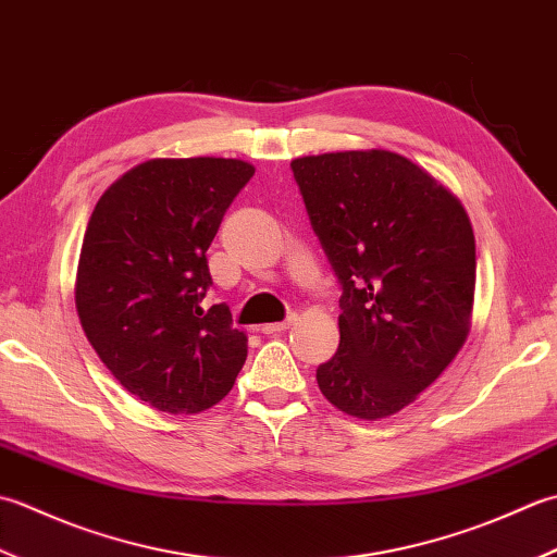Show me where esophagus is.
Wrapping results in <instances>:
<instances>
[{"label":"esophagus","instance_id":"esophagus-1","mask_svg":"<svg viewBox=\"0 0 557 557\" xmlns=\"http://www.w3.org/2000/svg\"><path fill=\"white\" fill-rule=\"evenodd\" d=\"M295 322V314H288L283 322H271V324H262V334H278L286 332V329Z\"/></svg>","mask_w":557,"mask_h":557}]
</instances>
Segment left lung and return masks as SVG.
Returning a JSON list of instances; mask_svg holds the SVG:
<instances>
[{
    "instance_id": "obj_1",
    "label": "left lung",
    "mask_w": 557,
    "mask_h": 557,
    "mask_svg": "<svg viewBox=\"0 0 557 557\" xmlns=\"http://www.w3.org/2000/svg\"><path fill=\"white\" fill-rule=\"evenodd\" d=\"M290 170L342 286V342L317 368V384L348 416L387 418L467 342L475 288L469 215L433 175L392 151L305 156Z\"/></svg>"
}]
</instances>
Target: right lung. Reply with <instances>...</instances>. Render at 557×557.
Segmentation results:
<instances>
[{"label": "right lung", "mask_w": 557, "mask_h": 557, "mask_svg": "<svg viewBox=\"0 0 557 557\" xmlns=\"http://www.w3.org/2000/svg\"><path fill=\"white\" fill-rule=\"evenodd\" d=\"M255 168L235 158H156L98 199L84 235L76 310L90 346L129 394L199 413L233 389L247 336L213 286L207 249Z\"/></svg>", "instance_id": "add662e5"}]
</instances>
